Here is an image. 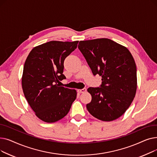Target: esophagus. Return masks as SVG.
Here are the masks:
<instances>
[{"label":"esophagus","mask_w":157,"mask_h":157,"mask_svg":"<svg viewBox=\"0 0 157 157\" xmlns=\"http://www.w3.org/2000/svg\"><path fill=\"white\" fill-rule=\"evenodd\" d=\"M86 92V88H83V89H78V92L79 93H85Z\"/></svg>","instance_id":"34e87169"}]
</instances>
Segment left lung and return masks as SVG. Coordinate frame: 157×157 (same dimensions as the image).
<instances>
[{
  "mask_svg": "<svg viewBox=\"0 0 157 157\" xmlns=\"http://www.w3.org/2000/svg\"><path fill=\"white\" fill-rule=\"evenodd\" d=\"M78 48L94 75L102 76L100 87L87 91L92 101L86 104L95 118L111 121L125 113L132 102L137 90V69L128 49L106 39L81 40Z\"/></svg>",
  "mask_w": 157,
  "mask_h": 157,
  "instance_id": "8db88e82",
  "label": "left lung"
}]
</instances>
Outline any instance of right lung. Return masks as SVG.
I'll return each instance as SVG.
<instances>
[{
    "instance_id": "obj_1",
    "label": "right lung",
    "mask_w": 157,
    "mask_h": 157,
    "mask_svg": "<svg viewBox=\"0 0 157 157\" xmlns=\"http://www.w3.org/2000/svg\"><path fill=\"white\" fill-rule=\"evenodd\" d=\"M79 41L52 40L33 48L23 67L21 85L25 97L35 114L46 123L63 118L76 98L74 89L60 86L65 76L63 62Z\"/></svg>"
}]
</instances>
